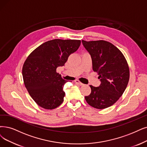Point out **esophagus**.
<instances>
[{
    "mask_svg": "<svg viewBox=\"0 0 147 147\" xmlns=\"http://www.w3.org/2000/svg\"><path fill=\"white\" fill-rule=\"evenodd\" d=\"M75 83H77V84H78V85H80V86H83V85H84V84L81 83V82H80L79 80H75Z\"/></svg>",
    "mask_w": 147,
    "mask_h": 147,
    "instance_id": "esophagus-1",
    "label": "esophagus"
}]
</instances>
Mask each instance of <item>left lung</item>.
Returning <instances> with one entry per match:
<instances>
[{"mask_svg":"<svg viewBox=\"0 0 147 147\" xmlns=\"http://www.w3.org/2000/svg\"><path fill=\"white\" fill-rule=\"evenodd\" d=\"M91 56L92 68L99 75L98 87L90 86L91 93L85 96L90 106L104 109L114 104L124 92L130 71L125 58L115 46L104 40L86 42L82 40Z\"/></svg>","mask_w":147,"mask_h":147,"instance_id":"1","label":"left lung"}]
</instances>
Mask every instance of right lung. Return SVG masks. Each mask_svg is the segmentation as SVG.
Returning a JSON list of instances; mask_svg holds the SVG:
<instances>
[{"label":"right lung","instance_id":"add662e5","mask_svg":"<svg viewBox=\"0 0 147 147\" xmlns=\"http://www.w3.org/2000/svg\"><path fill=\"white\" fill-rule=\"evenodd\" d=\"M81 45L78 40L54 39L39 46L23 64L22 75L26 89L39 106L45 109L57 108L64 101L63 86L67 81L57 73L69 56Z\"/></svg>","mask_w":147,"mask_h":147}]
</instances>
